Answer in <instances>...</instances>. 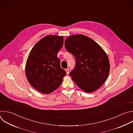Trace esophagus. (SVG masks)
Returning <instances> with one entry per match:
<instances>
[{
  "mask_svg": "<svg viewBox=\"0 0 133 133\" xmlns=\"http://www.w3.org/2000/svg\"><path fill=\"white\" fill-rule=\"evenodd\" d=\"M65 71H66V72L67 75H68V74H69V69H68V68H67V69H65Z\"/></svg>",
  "mask_w": 133,
  "mask_h": 133,
  "instance_id": "34e87169",
  "label": "esophagus"
}]
</instances>
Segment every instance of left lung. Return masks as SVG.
I'll return each mask as SVG.
<instances>
[{"label": "left lung", "instance_id": "left-lung-1", "mask_svg": "<svg viewBox=\"0 0 133 133\" xmlns=\"http://www.w3.org/2000/svg\"><path fill=\"white\" fill-rule=\"evenodd\" d=\"M67 51L76 58V66L69 75L86 92H93L107 80L110 65L103 49L93 39L82 34L74 35L65 41Z\"/></svg>", "mask_w": 133, "mask_h": 133}]
</instances>
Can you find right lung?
Here are the masks:
<instances>
[{
    "label": "right lung",
    "instance_id": "obj_1",
    "mask_svg": "<svg viewBox=\"0 0 133 133\" xmlns=\"http://www.w3.org/2000/svg\"><path fill=\"white\" fill-rule=\"evenodd\" d=\"M63 43V36L47 35L35 44L29 55L25 68L26 78L41 93L49 94L57 89L66 74L57 57Z\"/></svg>",
    "mask_w": 133,
    "mask_h": 133
}]
</instances>
